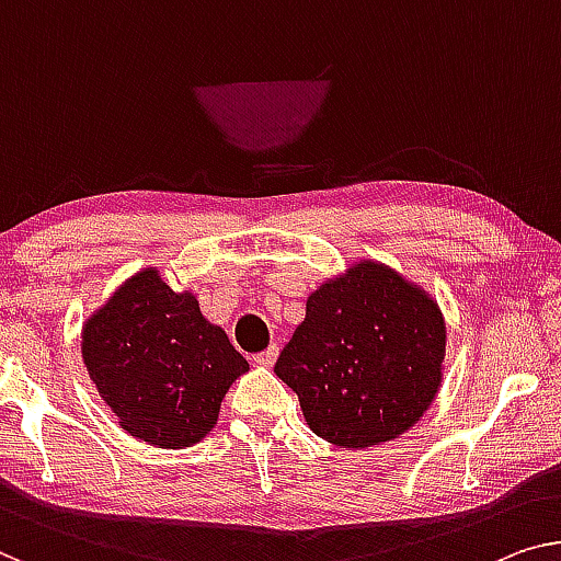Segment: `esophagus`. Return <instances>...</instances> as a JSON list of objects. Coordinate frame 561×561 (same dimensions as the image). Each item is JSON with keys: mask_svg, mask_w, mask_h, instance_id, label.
<instances>
[{"mask_svg": "<svg viewBox=\"0 0 561 561\" xmlns=\"http://www.w3.org/2000/svg\"><path fill=\"white\" fill-rule=\"evenodd\" d=\"M277 357H279V345H270L264 350V353L254 355V363L262 365V367H272L274 363H277Z\"/></svg>", "mask_w": 561, "mask_h": 561, "instance_id": "obj_1", "label": "esophagus"}]
</instances>
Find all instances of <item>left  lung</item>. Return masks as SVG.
Returning <instances> with one entry per match:
<instances>
[{"label": "left lung", "instance_id": "left-lung-1", "mask_svg": "<svg viewBox=\"0 0 561 561\" xmlns=\"http://www.w3.org/2000/svg\"><path fill=\"white\" fill-rule=\"evenodd\" d=\"M446 355L438 305L378 262H360L307 299L274 373L312 433L367 448L405 433L436 398Z\"/></svg>", "mask_w": 561, "mask_h": 561}]
</instances>
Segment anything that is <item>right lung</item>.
Wrapping results in <instances>:
<instances>
[{"instance_id":"add662e5","label":"right lung","mask_w":561,"mask_h":561,"mask_svg":"<svg viewBox=\"0 0 561 561\" xmlns=\"http://www.w3.org/2000/svg\"><path fill=\"white\" fill-rule=\"evenodd\" d=\"M82 360L123 428L158 448L204 438L231 382L249 370L196 297L173 291L156 270L130 277L90 317Z\"/></svg>"}]
</instances>
